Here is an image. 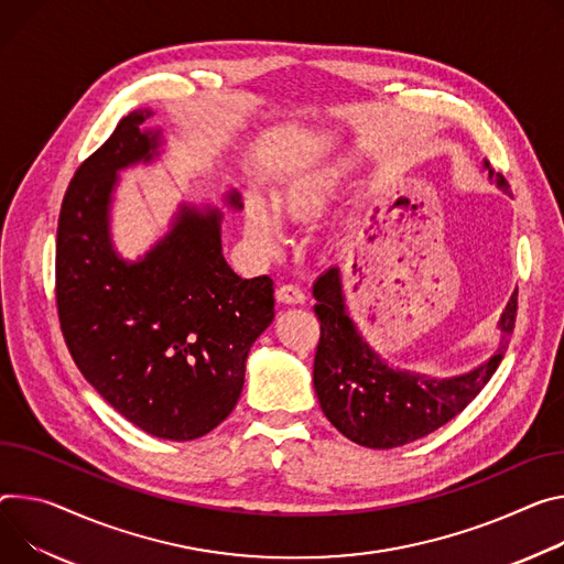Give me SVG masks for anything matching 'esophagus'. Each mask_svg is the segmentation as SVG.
Instances as JSON below:
<instances>
[{"mask_svg": "<svg viewBox=\"0 0 564 564\" xmlns=\"http://www.w3.org/2000/svg\"><path fill=\"white\" fill-rule=\"evenodd\" d=\"M276 299L281 303H303L305 301V292L301 288H296V285H281L276 290Z\"/></svg>", "mask_w": 564, "mask_h": 564, "instance_id": "obj_1", "label": "esophagus"}]
</instances>
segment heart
Here are the masks:
<instances>
[{"label":"heart","mask_w":564,"mask_h":564,"mask_svg":"<svg viewBox=\"0 0 564 564\" xmlns=\"http://www.w3.org/2000/svg\"><path fill=\"white\" fill-rule=\"evenodd\" d=\"M352 171L355 164L350 160H330L305 169L274 191L276 207L294 220L313 218L339 195ZM245 231L249 240L265 253L281 247L285 238L279 212L259 195H249L245 202Z\"/></svg>","instance_id":"heart-1"}]
</instances>
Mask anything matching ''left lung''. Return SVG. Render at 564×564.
<instances>
[{"instance_id": "left-lung-1", "label": "left lung", "mask_w": 564, "mask_h": 564, "mask_svg": "<svg viewBox=\"0 0 564 564\" xmlns=\"http://www.w3.org/2000/svg\"><path fill=\"white\" fill-rule=\"evenodd\" d=\"M488 177L510 195L503 175L484 162ZM315 315L322 337L315 355L313 382L326 419L352 443L371 449H391L419 441L477 398L497 371L516 328L518 290L499 317V346L486 362L468 373L432 378L419 371L389 367L365 341L348 317L339 268L324 272L315 285Z\"/></svg>"}]
</instances>
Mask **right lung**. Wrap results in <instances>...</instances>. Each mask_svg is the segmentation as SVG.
I'll list each match as a JSON object with an SVG mask.
<instances>
[{
	"instance_id": "obj_1",
	"label": "right lung",
	"mask_w": 564,
	"mask_h": 564,
	"mask_svg": "<svg viewBox=\"0 0 564 564\" xmlns=\"http://www.w3.org/2000/svg\"><path fill=\"white\" fill-rule=\"evenodd\" d=\"M150 110L119 121L76 171L61 209L56 301L85 380L139 430L193 441L218 427L245 384L251 344L274 319L270 276L240 279L223 256L216 207L182 202L137 261L117 253L110 212L119 173L160 158ZM225 202L240 212V193Z\"/></svg>"
}]
</instances>
